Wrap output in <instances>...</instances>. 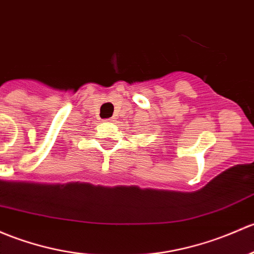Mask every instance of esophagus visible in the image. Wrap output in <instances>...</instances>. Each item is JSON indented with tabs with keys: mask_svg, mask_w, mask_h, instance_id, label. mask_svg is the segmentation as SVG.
<instances>
[{
	"mask_svg": "<svg viewBox=\"0 0 254 254\" xmlns=\"http://www.w3.org/2000/svg\"><path fill=\"white\" fill-rule=\"evenodd\" d=\"M111 120H112V119H106V122H111Z\"/></svg>",
	"mask_w": 254,
	"mask_h": 254,
	"instance_id": "1",
	"label": "esophagus"
}]
</instances>
